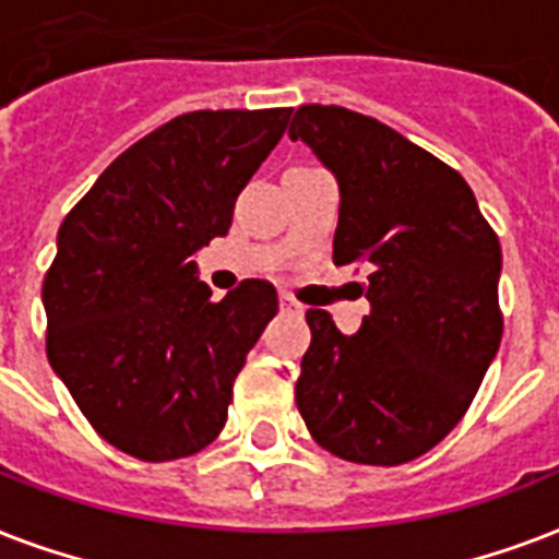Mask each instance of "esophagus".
<instances>
[{
	"mask_svg": "<svg viewBox=\"0 0 559 559\" xmlns=\"http://www.w3.org/2000/svg\"><path fill=\"white\" fill-rule=\"evenodd\" d=\"M280 309L288 311V314H300L302 306H300V302H297V300H292L288 294H280Z\"/></svg>",
	"mask_w": 559,
	"mask_h": 559,
	"instance_id": "34e87169",
	"label": "esophagus"
}]
</instances>
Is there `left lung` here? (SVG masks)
<instances>
[{
    "label": "left lung",
    "mask_w": 559,
    "mask_h": 559,
    "mask_svg": "<svg viewBox=\"0 0 559 559\" xmlns=\"http://www.w3.org/2000/svg\"><path fill=\"white\" fill-rule=\"evenodd\" d=\"M288 136L338 180L335 265L370 267L356 335L306 311L294 400L332 455L408 464L457 426L499 353V236L455 168L370 116L306 104Z\"/></svg>",
    "instance_id": "obj_1"
}]
</instances>
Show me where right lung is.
I'll return each instance as SVG.
<instances>
[{"instance_id":"right-lung-1","label":"right lung","mask_w":559,"mask_h":559,"mask_svg":"<svg viewBox=\"0 0 559 559\" xmlns=\"http://www.w3.org/2000/svg\"><path fill=\"white\" fill-rule=\"evenodd\" d=\"M288 116H177L104 168L60 224L43 283L49 365L95 431L140 461L189 457L218 437L233 382L276 314L265 280L212 300L194 253L227 236Z\"/></svg>"}]
</instances>
